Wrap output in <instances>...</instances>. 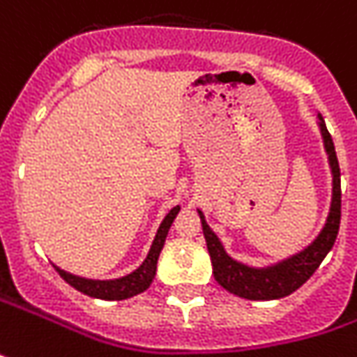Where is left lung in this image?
<instances>
[{
    "label": "left lung",
    "instance_id": "1",
    "mask_svg": "<svg viewBox=\"0 0 357 357\" xmlns=\"http://www.w3.org/2000/svg\"><path fill=\"white\" fill-rule=\"evenodd\" d=\"M318 126H320V134H322V140H324L328 164H330V169H332V203H330V213H328V219H326L322 231L301 252L292 255L284 261L268 264V266L243 264L229 257L219 237L207 225L202 211H197L199 219H202L203 237H205V243H207V251H209L211 264H213V277L231 294H237V296L247 298V301H277V298H284L296 289H301L302 284L312 277L314 271L320 266L326 255L334 247L336 237H338L340 215H342V211H340L342 209L340 166L336 150H334V142H332V136L326 128L322 114H318Z\"/></svg>",
    "mask_w": 357,
    "mask_h": 357
}]
</instances>
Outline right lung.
<instances>
[{
  "label": "right lung",
  "instance_id": "1",
  "mask_svg": "<svg viewBox=\"0 0 357 357\" xmlns=\"http://www.w3.org/2000/svg\"><path fill=\"white\" fill-rule=\"evenodd\" d=\"M179 213V205H176L174 209H169V213L164 217L162 225L155 233L154 243L150 247L148 257L144 259V263L132 271L130 275L122 278H112V280H94V278H84L77 277V275H70L67 271L59 268L55 264L56 273L63 277V280H67L73 289H77L86 296H93V298H100V301H124L130 296H136L152 284V280L155 277V266H158V257L164 249V243H166L167 231L172 227L174 219Z\"/></svg>",
  "mask_w": 357,
  "mask_h": 357
}]
</instances>
